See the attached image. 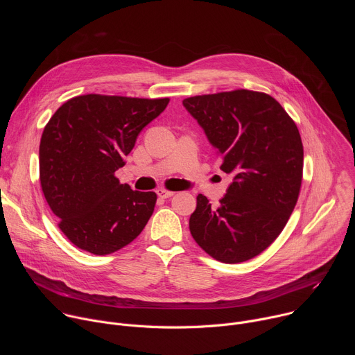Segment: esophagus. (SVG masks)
<instances>
[{
    "instance_id": "esophagus-1",
    "label": "esophagus",
    "mask_w": 355,
    "mask_h": 355,
    "mask_svg": "<svg viewBox=\"0 0 355 355\" xmlns=\"http://www.w3.org/2000/svg\"><path fill=\"white\" fill-rule=\"evenodd\" d=\"M174 193H175L174 191H168V189H166V188H159V189H157V195H159L160 198H163V199L171 198Z\"/></svg>"
}]
</instances>
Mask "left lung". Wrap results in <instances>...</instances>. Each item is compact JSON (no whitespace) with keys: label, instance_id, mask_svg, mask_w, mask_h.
Here are the masks:
<instances>
[{"label":"left lung","instance_id":"obj_1","mask_svg":"<svg viewBox=\"0 0 355 355\" xmlns=\"http://www.w3.org/2000/svg\"><path fill=\"white\" fill-rule=\"evenodd\" d=\"M182 104L218 148L220 170L233 175L218 207L196 196L191 234L218 261H247L279 236L297 202L299 130L275 98L259 91L196 95Z\"/></svg>","mask_w":355,"mask_h":355}]
</instances>
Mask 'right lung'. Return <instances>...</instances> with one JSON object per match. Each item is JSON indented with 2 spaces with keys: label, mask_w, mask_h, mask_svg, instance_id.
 <instances>
[{
  "label": "right lung",
  "mask_w": 355,
  "mask_h": 355,
  "mask_svg": "<svg viewBox=\"0 0 355 355\" xmlns=\"http://www.w3.org/2000/svg\"><path fill=\"white\" fill-rule=\"evenodd\" d=\"M170 98L87 94L50 118L39 146V178L59 227L78 248L107 256L133 241L155 211L156 192L133 191L115 171L141 129Z\"/></svg>",
  "instance_id": "1"
}]
</instances>
